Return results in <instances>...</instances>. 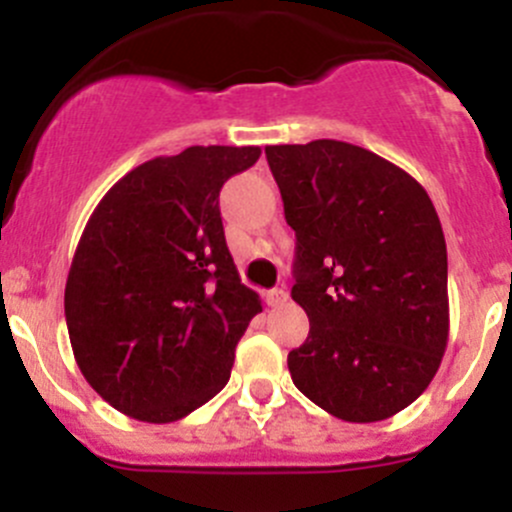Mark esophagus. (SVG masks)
<instances>
[{
    "instance_id": "obj_1",
    "label": "esophagus",
    "mask_w": 512,
    "mask_h": 512,
    "mask_svg": "<svg viewBox=\"0 0 512 512\" xmlns=\"http://www.w3.org/2000/svg\"><path fill=\"white\" fill-rule=\"evenodd\" d=\"M287 299H289V294L285 292V289H270V292H267V304H270V307H282Z\"/></svg>"
}]
</instances>
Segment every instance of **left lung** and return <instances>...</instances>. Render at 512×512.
Listing matches in <instances>:
<instances>
[{"instance_id":"left-lung-1","label":"left lung","mask_w":512,"mask_h":512,"mask_svg":"<svg viewBox=\"0 0 512 512\" xmlns=\"http://www.w3.org/2000/svg\"><path fill=\"white\" fill-rule=\"evenodd\" d=\"M297 235L292 299L309 334L294 386L352 423L391 418L428 389L448 344L446 237L416 178L332 138L267 146Z\"/></svg>"}]
</instances>
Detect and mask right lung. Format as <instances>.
I'll use <instances>...</instances> for the list:
<instances>
[{
	"label": "right lung",
	"mask_w": 512,
	"mask_h": 512,
	"mask_svg": "<svg viewBox=\"0 0 512 512\" xmlns=\"http://www.w3.org/2000/svg\"><path fill=\"white\" fill-rule=\"evenodd\" d=\"M260 153L190 146L146 160L91 213L66 277V327L84 379L121 414L180 421L230 379L262 302L240 282L218 198Z\"/></svg>",
	"instance_id": "add662e5"
}]
</instances>
